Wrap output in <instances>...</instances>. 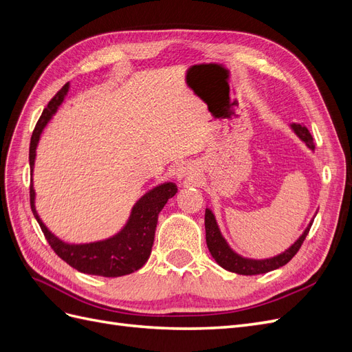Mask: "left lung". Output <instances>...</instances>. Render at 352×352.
<instances>
[{
  "instance_id": "left-lung-1",
  "label": "left lung",
  "mask_w": 352,
  "mask_h": 352,
  "mask_svg": "<svg viewBox=\"0 0 352 352\" xmlns=\"http://www.w3.org/2000/svg\"><path fill=\"white\" fill-rule=\"evenodd\" d=\"M292 131L298 135V138L305 145L310 148V150H314V142H313V136L308 132V129L302 124H291ZM313 225V220L310 225L307 226L302 235L296 239L294 245H291L285 252L276 255V257L272 258H265V260H252V258H245L242 255L236 254L233 251L226 239L221 236L220 229L217 226V221L214 219V214L207 208L206 210V241H207V247L210 254L212 255V258L217 261L219 265H221L223 269H226L229 272L238 273V274H245V276H252V274H261V273H267L272 270H276L282 267L286 263H289L292 260L294 255L298 252V250L301 248V245L305 239V236L310 232V228Z\"/></svg>"
}]
</instances>
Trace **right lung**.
Returning <instances> with one entry per match:
<instances>
[{
  "instance_id": "obj_1",
  "label": "right lung",
  "mask_w": 352,
  "mask_h": 352,
  "mask_svg": "<svg viewBox=\"0 0 352 352\" xmlns=\"http://www.w3.org/2000/svg\"><path fill=\"white\" fill-rule=\"evenodd\" d=\"M69 92V83L63 87L47 107L42 111L39 120L35 126L34 133L30 138L29 146V164L30 172H34L36 146L39 138L51 117L56 114L61 102L65 101ZM177 192V186L172 182H166L153 188L151 190L136 201L132 208L131 217L127 220L124 228L116 233L114 236L91 242V243H66L47 229V226L39 219L35 210V190L34 185L30 184V208L36 221L39 223L41 230L44 233L45 239L51 245V248L65 260L73 269L82 273L104 276V278H119V276L131 274L141 269L150 258L151 248L154 243V235L157 228V220L160 211L163 210L166 202L175 197Z\"/></svg>"
}]
</instances>
